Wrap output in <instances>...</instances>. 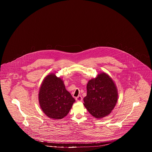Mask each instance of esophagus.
I'll use <instances>...</instances> for the list:
<instances>
[{"label": "esophagus", "instance_id": "obj_1", "mask_svg": "<svg viewBox=\"0 0 152 152\" xmlns=\"http://www.w3.org/2000/svg\"><path fill=\"white\" fill-rule=\"evenodd\" d=\"M76 100L77 101H81L83 100V98L81 96H78L76 98Z\"/></svg>", "mask_w": 152, "mask_h": 152}]
</instances>
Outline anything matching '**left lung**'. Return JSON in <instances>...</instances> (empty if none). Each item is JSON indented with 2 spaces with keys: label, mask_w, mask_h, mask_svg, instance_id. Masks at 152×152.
Wrapping results in <instances>:
<instances>
[{
  "label": "left lung",
  "mask_w": 152,
  "mask_h": 152,
  "mask_svg": "<svg viewBox=\"0 0 152 152\" xmlns=\"http://www.w3.org/2000/svg\"><path fill=\"white\" fill-rule=\"evenodd\" d=\"M84 105L96 118L109 115L116 106L118 91L116 84L108 74L101 72L89 80Z\"/></svg>",
  "instance_id": "1"
}]
</instances>
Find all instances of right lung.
<instances>
[{"instance_id": "obj_1", "label": "right lung", "mask_w": 152, "mask_h": 152, "mask_svg": "<svg viewBox=\"0 0 152 152\" xmlns=\"http://www.w3.org/2000/svg\"><path fill=\"white\" fill-rule=\"evenodd\" d=\"M38 99L44 113L55 120H60L66 116L75 102L65 89L63 80L55 73L49 74L44 79Z\"/></svg>"}]
</instances>
